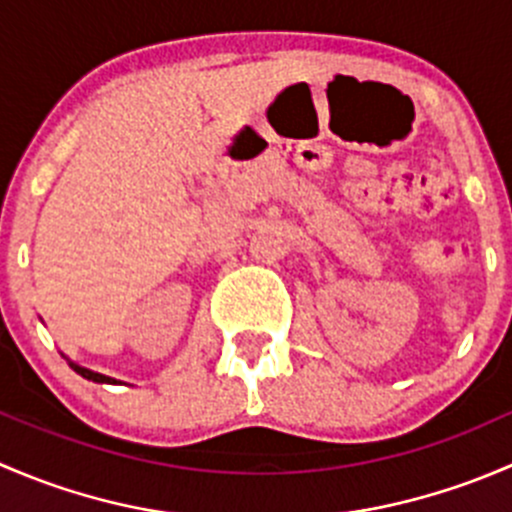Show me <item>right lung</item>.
Here are the masks:
<instances>
[{"label":"right lung","mask_w":512,"mask_h":512,"mask_svg":"<svg viewBox=\"0 0 512 512\" xmlns=\"http://www.w3.org/2000/svg\"><path fill=\"white\" fill-rule=\"evenodd\" d=\"M66 361H69V366H71V369H74L76 374H81V376H84V379H89V381H96V384H121V381H118V379H111V376H106V374H98V371H91V369H86V366L76 364V361H71L69 356H66Z\"/></svg>","instance_id":"1"}]
</instances>
